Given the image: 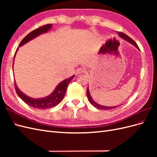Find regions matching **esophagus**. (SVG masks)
Listing matches in <instances>:
<instances>
[{
	"instance_id": "1",
	"label": "esophagus",
	"mask_w": 157,
	"mask_h": 157,
	"mask_svg": "<svg viewBox=\"0 0 157 157\" xmlns=\"http://www.w3.org/2000/svg\"><path fill=\"white\" fill-rule=\"evenodd\" d=\"M85 72V69L83 68H78L75 71V74L76 75H78L80 74H82Z\"/></svg>"
}]
</instances>
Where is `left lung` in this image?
Listing matches in <instances>:
<instances>
[{
    "instance_id": "8db88e82",
    "label": "left lung",
    "mask_w": 157,
    "mask_h": 157,
    "mask_svg": "<svg viewBox=\"0 0 157 157\" xmlns=\"http://www.w3.org/2000/svg\"><path fill=\"white\" fill-rule=\"evenodd\" d=\"M117 33H118V36H119L121 38H122V39H124L126 41L128 42L129 43H130L133 46H134L137 50H140L138 46H137V44L136 43V42L134 40H132L131 38H130L128 35H126V34H124V33H123L117 32ZM87 96H88V100L90 102V103H91L94 107H95L98 109H101V110H110V109H115L116 107L119 106V105H117V106H105V105H100V104L97 103L96 101H94V99L92 98V96H91V95H90V91H89V88L88 87L87 88Z\"/></svg>"
}]
</instances>
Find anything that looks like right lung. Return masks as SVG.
Masks as SVG:
<instances>
[{
  "instance_id": "1",
  "label": "right lung",
  "mask_w": 157,
  "mask_h": 157,
  "mask_svg": "<svg viewBox=\"0 0 157 157\" xmlns=\"http://www.w3.org/2000/svg\"><path fill=\"white\" fill-rule=\"evenodd\" d=\"M52 25H53L52 24H48L39 28V29H36L34 31H31L21 41L20 44H19V47H21L23 45L25 44L28 42H29L31 40L35 39L36 37L39 36V35L42 34H44V33L48 32L52 29ZM19 47L17 48L15 55H14V57H13V67L14 59H15L16 52L18 50ZM73 77H75V75L71 76V77L62 80V81L57 85L54 91L52 92L50 95L44 98H33L27 96L25 94L21 92L20 90V88L17 87L16 81L14 82V84H15V88H16V93L17 94L19 97H20L25 103H27L28 105L36 109H49V108H52L56 106L57 105H58L61 101H62V99L65 96L66 91H67L68 85L70 83L71 80L73 78Z\"/></svg>"
}]
</instances>
